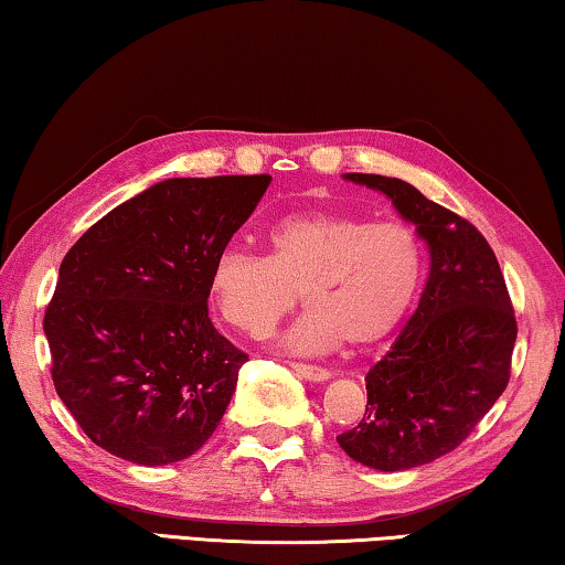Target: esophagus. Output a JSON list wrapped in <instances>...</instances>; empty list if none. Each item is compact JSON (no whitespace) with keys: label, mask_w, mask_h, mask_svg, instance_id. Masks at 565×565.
I'll use <instances>...</instances> for the list:
<instances>
[{"label":"esophagus","mask_w":565,"mask_h":565,"mask_svg":"<svg viewBox=\"0 0 565 565\" xmlns=\"http://www.w3.org/2000/svg\"><path fill=\"white\" fill-rule=\"evenodd\" d=\"M290 367L298 373L300 377H305V381L310 383H326L330 381V373L326 367H316V365H305V363H290Z\"/></svg>","instance_id":"esophagus-1"}]
</instances>
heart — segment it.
Masks as SVG:
<instances>
[{
  "mask_svg": "<svg viewBox=\"0 0 565 565\" xmlns=\"http://www.w3.org/2000/svg\"><path fill=\"white\" fill-rule=\"evenodd\" d=\"M265 245L267 257L235 247L220 253L210 270V298L222 320L265 338L302 295L308 316L282 338L292 353L381 345L420 292L423 243L405 222L300 212L277 220Z\"/></svg>",
  "mask_w": 565,
  "mask_h": 565,
  "instance_id": "obj_1",
  "label": "heart"
}]
</instances>
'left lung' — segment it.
<instances>
[{
  "mask_svg": "<svg viewBox=\"0 0 565 565\" xmlns=\"http://www.w3.org/2000/svg\"><path fill=\"white\" fill-rule=\"evenodd\" d=\"M383 192L428 247L430 270L411 320L367 370V405L338 443L367 468L395 473L446 456L493 408L511 377L515 316L486 237L415 190L383 174L348 172Z\"/></svg>",
  "mask_w": 565,
  "mask_h": 565,
  "instance_id": "obj_1",
  "label": "left lung"
}]
</instances>
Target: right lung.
<instances>
[{
	"label": "right lung",
	"instance_id": "right-lung-1",
	"mask_svg": "<svg viewBox=\"0 0 565 565\" xmlns=\"http://www.w3.org/2000/svg\"><path fill=\"white\" fill-rule=\"evenodd\" d=\"M270 180H162L64 255L44 312L52 381L99 448L154 468L215 433L247 355L207 318L210 270Z\"/></svg>",
	"mask_w": 565,
	"mask_h": 565
}]
</instances>
